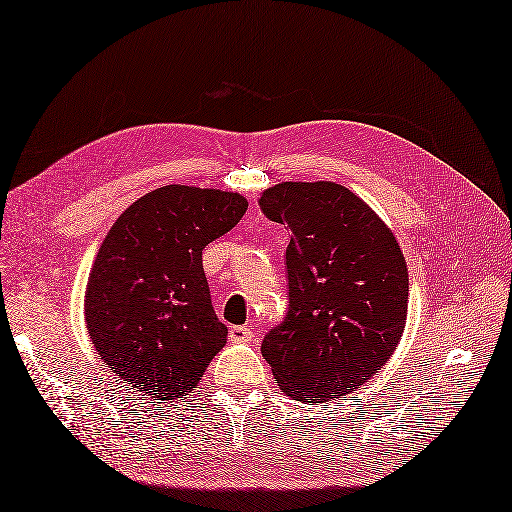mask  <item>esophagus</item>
Segmentation results:
<instances>
[{
	"label": "esophagus",
	"mask_w": 512,
	"mask_h": 512,
	"mask_svg": "<svg viewBox=\"0 0 512 512\" xmlns=\"http://www.w3.org/2000/svg\"><path fill=\"white\" fill-rule=\"evenodd\" d=\"M255 333L251 329H246V326H233V329L229 331V342L233 344H248L253 342Z\"/></svg>",
	"instance_id": "34e87169"
}]
</instances>
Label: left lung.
Returning <instances> with one entry per match:
<instances>
[{
  "instance_id": "1",
  "label": "left lung",
  "mask_w": 512,
  "mask_h": 512,
  "mask_svg": "<svg viewBox=\"0 0 512 512\" xmlns=\"http://www.w3.org/2000/svg\"><path fill=\"white\" fill-rule=\"evenodd\" d=\"M259 207L292 233L290 305L261 355L287 396H346L383 368L404 333L409 272L400 246L368 203L333 181L277 183Z\"/></svg>"
}]
</instances>
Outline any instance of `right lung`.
<instances>
[{
  "label": "right lung",
  "mask_w": 512,
  "mask_h": 512,
  "mask_svg": "<svg viewBox=\"0 0 512 512\" xmlns=\"http://www.w3.org/2000/svg\"><path fill=\"white\" fill-rule=\"evenodd\" d=\"M238 192L164 186L116 218L86 285V329L103 363L155 400L199 385L227 326L212 307L203 248L238 225Z\"/></svg>",
  "instance_id": "right-lung-1"
}]
</instances>
